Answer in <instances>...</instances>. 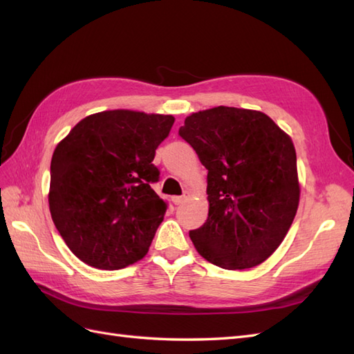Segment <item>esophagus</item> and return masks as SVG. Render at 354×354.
Returning a JSON list of instances; mask_svg holds the SVG:
<instances>
[{
	"mask_svg": "<svg viewBox=\"0 0 354 354\" xmlns=\"http://www.w3.org/2000/svg\"><path fill=\"white\" fill-rule=\"evenodd\" d=\"M186 198H187L186 194L181 195V196H173V202L176 203V205H180V203H183L186 201Z\"/></svg>",
	"mask_w": 354,
	"mask_h": 354,
	"instance_id": "1",
	"label": "esophagus"
}]
</instances>
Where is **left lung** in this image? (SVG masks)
<instances>
[{
    "mask_svg": "<svg viewBox=\"0 0 354 354\" xmlns=\"http://www.w3.org/2000/svg\"><path fill=\"white\" fill-rule=\"evenodd\" d=\"M178 134L208 169V218L189 232L196 251L227 270L261 264L298 208L291 137L263 112L227 106L192 113Z\"/></svg>",
    "mask_w": 354,
    "mask_h": 354,
    "instance_id": "left-lung-1",
    "label": "left lung"
}]
</instances>
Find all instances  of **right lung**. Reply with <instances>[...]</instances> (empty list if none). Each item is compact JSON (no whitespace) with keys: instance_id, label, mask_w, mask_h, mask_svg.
<instances>
[{"instance_id":"obj_1","label":"right lung","mask_w":354,"mask_h":354,"mask_svg":"<svg viewBox=\"0 0 354 354\" xmlns=\"http://www.w3.org/2000/svg\"><path fill=\"white\" fill-rule=\"evenodd\" d=\"M173 124L171 115L104 111L84 118L55 149L51 218L85 264L118 270L147 254L167 211L151 187L159 180L152 160Z\"/></svg>"}]
</instances>
